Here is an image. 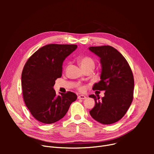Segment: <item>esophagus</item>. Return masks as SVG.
Listing matches in <instances>:
<instances>
[{
    "mask_svg": "<svg viewBox=\"0 0 154 154\" xmlns=\"http://www.w3.org/2000/svg\"><path fill=\"white\" fill-rule=\"evenodd\" d=\"M87 97L84 95H79L78 96V99H85Z\"/></svg>",
    "mask_w": 154,
    "mask_h": 154,
    "instance_id": "1",
    "label": "esophagus"
}]
</instances>
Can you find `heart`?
<instances>
[{"label":"heart","mask_w":154,"mask_h":154,"mask_svg":"<svg viewBox=\"0 0 154 154\" xmlns=\"http://www.w3.org/2000/svg\"><path fill=\"white\" fill-rule=\"evenodd\" d=\"M78 62L80 65V66H81L82 69L84 70L89 67L94 68V66H95L94 60L91 57H88V56L80 57L78 59ZM77 87L78 88V90L80 92H82L85 90V87L80 84H77Z\"/></svg>","instance_id":"1"}]
</instances>
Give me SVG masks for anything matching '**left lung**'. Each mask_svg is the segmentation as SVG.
<instances>
[{
	"instance_id": "left-lung-1",
	"label": "left lung",
	"mask_w": 154,
	"mask_h": 154,
	"mask_svg": "<svg viewBox=\"0 0 154 154\" xmlns=\"http://www.w3.org/2000/svg\"><path fill=\"white\" fill-rule=\"evenodd\" d=\"M89 50L99 57L102 65L101 80L92 89L105 91L100 100L98 95H89L95 102L89 113L102 124H114L125 116L132 102L133 73L124 57L113 47H90Z\"/></svg>"
}]
</instances>
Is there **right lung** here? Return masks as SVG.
<instances>
[{"mask_svg": "<svg viewBox=\"0 0 154 154\" xmlns=\"http://www.w3.org/2000/svg\"><path fill=\"white\" fill-rule=\"evenodd\" d=\"M77 45L48 44L32 54L23 67L21 82L24 102L39 122H57L67 112L77 95L72 92L57 96L53 88L55 80L62 76V63Z\"/></svg>", "mask_w": 154, "mask_h": 154, "instance_id": "right-lung-1", "label": "right lung"}]
</instances>
